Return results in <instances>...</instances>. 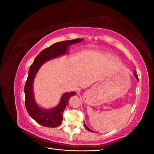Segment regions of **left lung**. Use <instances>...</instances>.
<instances>
[{"label": "left lung", "mask_w": 154, "mask_h": 154, "mask_svg": "<svg viewBox=\"0 0 154 154\" xmlns=\"http://www.w3.org/2000/svg\"><path fill=\"white\" fill-rule=\"evenodd\" d=\"M135 72H134V76L135 77H136V79H137V80H138V76H137V73L136 72V71H134ZM83 126H84V127L87 129V130H88V131H90V132H93V131H92V130L90 129V128H88V127H87V126L85 125V122H84V124H83Z\"/></svg>", "instance_id": "1"}]
</instances>
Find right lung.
Segmentation results:
<instances>
[{
    "mask_svg": "<svg viewBox=\"0 0 154 154\" xmlns=\"http://www.w3.org/2000/svg\"><path fill=\"white\" fill-rule=\"evenodd\" d=\"M83 39L76 38L60 42L44 49L37 55L33 63L30 66L28 76L24 86L25 105L29 115L40 125L45 127H57L61 125L63 119V113L69 100L75 92H67L63 94L60 103L52 109H42L37 105L34 99L32 91V83L36 74L44 63L48 60L66 54L69 45L80 42Z\"/></svg>",
    "mask_w": 154,
    "mask_h": 154,
    "instance_id": "obj_1",
    "label": "right lung"
}]
</instances>
